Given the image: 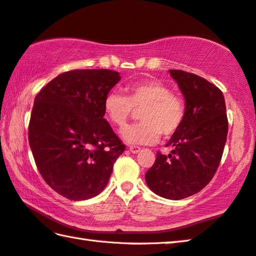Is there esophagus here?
Returning a JSON list of instances; mask_svg holds the SVG:
<instances>
[{
    "label": "esophagus",
    "instance_id": "esophagus-1",
    "mask_svg": "<svg viewBox=\"0 0 256 256\" xmlns=\"http://www.w3.org/2000/svg\"><path fill=\"white\" fill-rule=\"evenodd\" d=\"M128 150H130V152H132V153H138V152H140L141 148L136 146H131L128 148Z\"/></svg>",
    "mask_w": 256,
    "mask_h": 256
}]
</instances>
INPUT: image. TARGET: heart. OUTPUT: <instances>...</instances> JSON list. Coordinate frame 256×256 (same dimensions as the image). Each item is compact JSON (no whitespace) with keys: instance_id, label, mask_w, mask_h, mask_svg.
Masks as SVG:
<instances>
[{"instance_id":"1","label":"heart","mask_w":256,"mask_h":256,"mask_svg":"<svg viewBox=\"0 0 256 256\" xmlns=\"http://www.w3.org/2000/svg\"><path fill=\"white\" fill-rule=\"evenodd\" d=\"M125 96L110 92L103 100V110L110 123L123 128L134 114L140 110L141 123L122 131L124 141L130 144H151L160 134L168 138L179 131L186 116L184 100L154 78L128 82L124 87Z\"/></svg>"}]
</instances>
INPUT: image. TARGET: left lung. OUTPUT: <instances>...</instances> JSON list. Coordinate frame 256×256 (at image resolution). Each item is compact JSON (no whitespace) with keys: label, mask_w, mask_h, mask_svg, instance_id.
<instances>
[{"label":"left lung","mask_w":256,"mask_h":256,"mask_svg":"<svg viewBox=\"0 0 256 256\" xmlns=\"http://www.w3.org/2000/svg\"><path fill=\"white\" fill-rule=\"evenodd\" d=\"M184 97V123L166 146L170 154L156 153L146 181L158 196L172 200L200 192L220 166L228 132L224 95L205 78L170 69Z\"/></svg>","instance_id":"obj_1"}]
</instances>
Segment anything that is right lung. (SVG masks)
Listing matches in <instances>:
<instances>
[{
    "label": "right lung",
    "mask_w": 256,
    "mask_h": 256,
    "mask_svg": "<svg viewBox=\"0 0 256 256\" xmlns=\"http://www.w3.org/2000/svg\"><path fill=\"white\" fill-rule=\"evenodd\" d=\"M120 80L108 69H77L60 74L36 96L29 144L36 168L70 200L103 192L125 150L103 110L105 95Z\"/></svg>",
    "instance_id": "1"
}]
</instances>
